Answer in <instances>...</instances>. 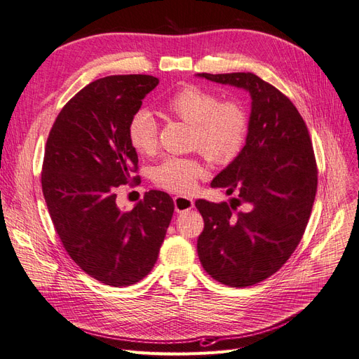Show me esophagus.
<instances>
[{"mask_svg": "<svg viewBox=\"0 0 359 359\" xmlns=\"http://www.w3.org/2000/svg\"><path fill=\"white\" fill-rule=\"evenodd\" d=\"M173 203H175V211L177 212H184V211H189L193 208V199L189 198V196H182V194H180V196H175L173 198Z\"/></svg>", "mask_w": 359, "mask_h": 359, "instance_id": "1", "label": "esophagus"}]
</instances>
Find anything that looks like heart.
Here are the masks:
<instances>
[{
  "mask_svg": "<svg viewBox=\"0 0 359 359\" xmlns=\"http://www.w3.org/2000/svg\"><path fill=\"white\" fill-rule=\"evenodd\" d=\"M163 109L190 124V148L217 165H224L240 153L248 130V115L236 99H220L219 94L199 85H184L163 103ZM158 126L145 109L136 111L128 119V144L140 156H151L157 149ZM205 168L196 157H168L154 168L153 180L160 189L173 193L191 191Z\"/></svg>",
  "mask_w": 359,
  "mask_h": 359,
  "instance_id": "obj_1",
  "label": "heart"
}]
</instances>
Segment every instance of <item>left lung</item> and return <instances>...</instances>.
Instances as JSON below:
<instances>
[{
    "label": "left lung",
    "mask_w": 359,
    "mask_h": 359,
    "mask_svg": "<svg viewBox=\"0 0 359 359\" xmlns=\"http://www.w3.org/2000/svg\"><path fill=\"white\" fill-rule=\"evenodd\" d=\"M199 76L252 95L245 145L211 182L238 199H198L196 208L203 269L231 287L253 286L286 264L306 232L318 191L316 157L301 114L276 86L248 72ZM243 203L247 212L237 210Z\"/></svg>",
    "instance_id": "left-lung-1"
}]
</instances>
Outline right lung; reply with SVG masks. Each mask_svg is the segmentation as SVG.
Here are the masks:
<instances>
[{
  "mask_svg": "<svg viewBox=\"0 0 359 359\" xmlns=\"http://www.w3.org/2000/svg\"><path fill=\"white\" fill-rule=\"evenodd\" d=\"M157 83L149 74L88 83L64 104L45 148L41 190L62 247L86 274L114 287L153 269L175 208L157 190L130 211L116 206L118 187L140 181L128 119Z\"/></svg>",
  "mask_w": 359,
  "mask_h": 359,
  "instance_id": "add662e5",
  "label": "right lung"
}]
</instances>
